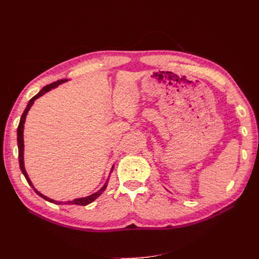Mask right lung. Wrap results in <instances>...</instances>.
<instances>
[{
	"label": "right lung",
	"mask_w": 259,
	"mask_h": 259,
	"mask_svg": "<svg viewBox=\"0 0 259 259\" xmlns=\"http://www.w3.org/2000/svg\"><path fill=\"white\" fill-rule=\"evenodd\" d=\"M67 81H68L67 79H62V80H58V81H56V82H54V83H52V84H50V85H46V86H44V88H43L40 92H38L34 97H32V98H31V99L29 100V103H28V105H27V107H26V109H25V111H23V113H22V115H21V117H20V122H19L18 128H17V143H18V159H19V166H20V169H21V171H22L23 176L26 177L28 184H29L31 187L33 188L34 191L36 192V194L40 195V197H41V198H43L44 200L49 201V202H51V203H55V204H70V205H71V204H75V205H88V204H90V203H92L93 201H95V200L99 197V195L106 190L107 185H108V180H109V179L107 180L106 184L103 186V188H101L100 190H98L97 192H95V193H93V194L89 195V197L80 198V199H74L73 201L58 202V201H55V200H52V199H50V198H48V197H45V195H43L41 192H38V191L35 189L34 186L32 185V183H31V180H30V178H29L28 174H27L26 168H25V163H23V147H25V145H23V124H25L26 116H27V114H28V111L30 110V108L32 107V105H33V103H34V100H35V99H37L38 97L43 96L45 93H48V92H50L51 90H53V89H55V88H57L58 85H60V84H62V83H65V82H67ZM113 167H114V166H112L111 171L113 170ZM111 171H110V173H111Z\"/></svg>",
	"instance_id": "obj_1"
}]
</instances>
